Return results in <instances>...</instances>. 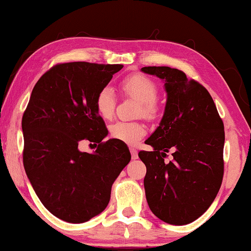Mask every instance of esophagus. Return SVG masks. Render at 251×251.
<instances>
[{"instance_id": "esophagus-1", "label": "esophagus", "mask_w": 251, "mask_h": 251, "mask_svg": "<svg viewBox=\"0 0 251 251\" xmlns=\"http://www.w3.org/2000/svg\"><path fill=\"white\" fill-rule=\"evenodd\" d=\"M130 153H131V157L133 160L138 159V152H137L136 149H130Z\"/></svg>"}]
</instances>
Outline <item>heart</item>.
<instances>
[{"label":"heart","instance_id":"heart-1","mask_svg":"<svg viewBox=\"0 0 251 251\" xmlns=\"http://www.w3.org/2000/svg\"><path fill=\"white\" fill-rule=\"evenodd\" d=\"M121 90L125 96L138 101L137 115L147 120H154L159 116L160 108L155 99L159 94L157 85L150 77L142 74H133L121 82ZM96 111L101 119L111 120L114 115L115 96L111 88L105 87L96 96ZM112 138L119 142L136 145L145 136V126L139 122H116L109 126Z\"/></svg>","mask_w":251,"mask_h":251}]
</instances>
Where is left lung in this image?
Returning a JSON list of instances; mask_svg holds the SVG:
<instances>
[{"mask_svg":"<svg viewBox=\"0 0 251 251\" xmlns=\"http://www.w3.org/2000/svg\"><path fill=\"white\" fill-rule=\"evenodd\" d=\"M164 82L167 101L161 122L140 151L146 166V200L154 215L171 225L194 222L214 202L224 175V125L207 89L177 68L143 67ZM170 149L174 160L164 162Z\"/></svg>","mask_w":251,"mask_h":251,"instance_id":"obj_1","label":"left lung"}]
</instances>
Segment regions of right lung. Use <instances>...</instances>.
Listing matches in <instances>:
<instances>
[{
    "mask_svg": "<svg viewBox=\"0 0 251 251\" xmlns=\"http://www.w3.org/2000/svg\"><path fill=\"white\" fill-rule=\"evenodd\" d=\"M122 65L75 61L56 65L34 87L24 113V168L42 204L68 223L100 214L112 185L131 160L126 144L108 135L96 96ZM99 144L81 152V141Z\"/></svg>",
    "mask_w": 251,
    "mask_h": 251,
    "instance_id": "add662e5",
    "label": "right lung"
}]
</instances>
